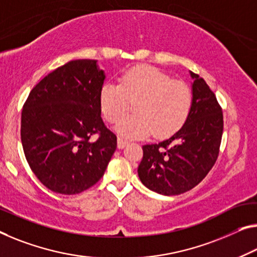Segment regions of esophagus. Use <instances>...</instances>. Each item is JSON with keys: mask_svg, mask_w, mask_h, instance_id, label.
<instances>
[{"mask_svg": "<svg viewBox=\"0 0 257 257\" xmlns=\"http://www.w3.org/2000/svg\"><path fill=\"white\" fill-rule=\"evenodd\" d=\"M127 144H128L127 139H125V138H123V137H118V139H117L118 148H124Z\"/></svg>", "mask_w": 257, "mask_h": 257, "instance_id": "obj_1", "label": "esophagus"}]
</instances>
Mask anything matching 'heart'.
Wrapping results in <instances>:
<instances>
[{
    "mask_svg": "<svg viewBox=\"0 0 257 257\" xmlns=\"http://www.w3.org/2000/svg\"><path fill=\"white\" fill-rule=\"evenodd\" d=\"M192 90L186 82L172 79L156 68L138 65L121 74L119 84L105 82L100 89V105L106 120L116 123L131 111L136 115L117 124L124 136L141 138L154 133L168 137L185 124L192 108Z\"/></svg>",
    "mask_w": 257,
    "mask_h": 257,
    "instance_id": "obj_1",
    "label": "heart"
}]
</instances>
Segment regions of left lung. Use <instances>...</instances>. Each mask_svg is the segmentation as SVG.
<instances>
[{"label":"left lung","instance_id":"1","mask_svg":"<svg viewBox=\"0 0 257 257\" xmlns=\"http://www.w3.org/2000/svg\"><path fill=\"white\" fill-rule=\"evenodd\" d=\"M193 100L188 118L169 139L142 146L138 175L146 187L178 195L195 187L214 167L223 136V111L207 82L191 72Z\"/></svg>","mask_w":257,"mask_h":257}]
</instances>
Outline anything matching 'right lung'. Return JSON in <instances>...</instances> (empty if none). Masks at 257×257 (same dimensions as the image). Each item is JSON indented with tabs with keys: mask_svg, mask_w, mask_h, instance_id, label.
I'll return each mask as SVG.
<instances>
[{
	"mask_svg": "<svg viewBox=\"0 0 257 257\" xmlns=\"http://www.w3.org/2000/svg\"><path fill=\"white\" fill-rule=\"evenodd\" d=\"M104 78L95 60L71 61L41 79L24 103V154L50 191L78 194L104 175L117 148L116 134L101 118Z\"/></svg>",
	"mask_w": 257,
	"mask_h": 257,
	"instance_id": "add662e5",
	"label": "right lung"
}]
</instances>
